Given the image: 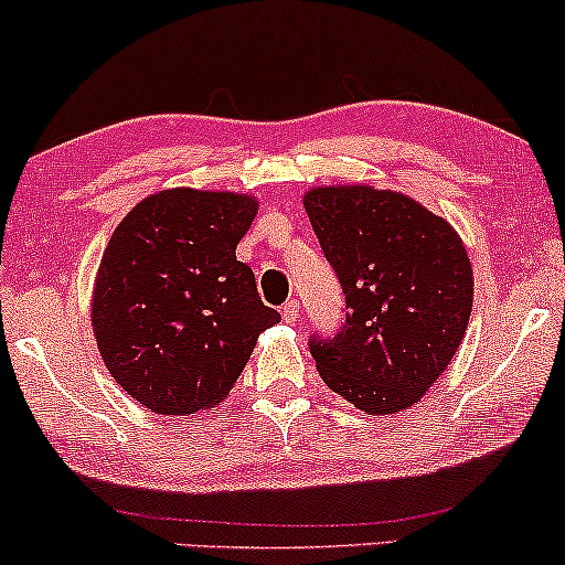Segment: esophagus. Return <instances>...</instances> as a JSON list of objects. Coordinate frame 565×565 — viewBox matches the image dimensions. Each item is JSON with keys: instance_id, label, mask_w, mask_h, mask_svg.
Instances as JSON below:
<instances>
[{"instance_id": "34e87169", "label": "esophagus", "mask_w": 565, "mask_h": 565, "mask_svg": "<svg viewBox=\"0 0 565 565\" xmlns=\"http://www.w3.org/2000/svg\"><path fill=\"white\" fill-rule=\"evenodd\" d=\"M282 319L290 321V324H296V321L300 319V303H298L296 298L285 300V306H282Z\"/></svg>"}]
</instances>
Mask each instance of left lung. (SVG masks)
Listing matches in <instances>:
<instances>
[{
	"label": "left lung",
	"mask_w": 565,
	"mask_h": 565,
	"mask_svg": "<svg viewBox=\"0 0 565 565\" xmlns=\"http://www.w3.org/2000/svg\"><path fill=\"white\" fill-rule=\"evenodd\" d=\"M303 207L348 303L340 332L309 342L321 379L369 415L413 407L465 340V244L423 204L373 186L311 189Z\"/></svg>",
	"instance_id": "8db88e82"
}]
</instances>
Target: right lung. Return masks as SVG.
<instances>
[{
    "instance_id": "obj_1",
    "label": "right lung",
    "mask_w": 565,
    "mask_h": 565,
    "mask_svg": "<svg viewBox=\"0 0 565 565\" xmlns=\"http://www.w3.org/2000/svg\"><path fill=\"white\" fill-rule=\"evenodd\" d=\"M254 196L166 189L108 241L93 288V332L116 384L158 415L200 413L236 384L256 337L280 321L236 259Z\"/></svg>"
}]
</instances>
